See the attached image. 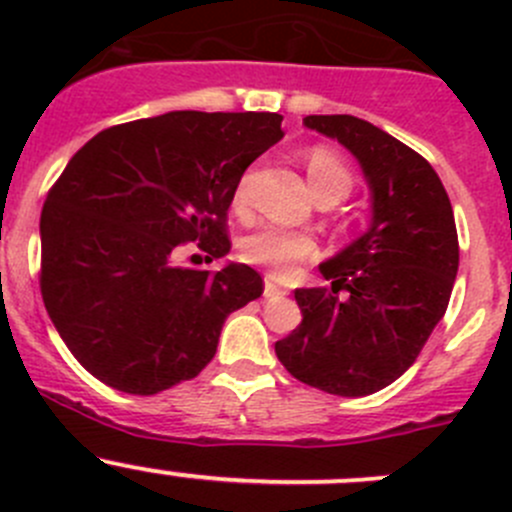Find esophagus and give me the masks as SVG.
I'll return each mask as SVG.
<instances>
[{
	"label": "esophagus",
	"instance_id": "obj_1",
	"mask_svg": "<svg viewBox=\"0 0 512 512\" xmlns=\"http://www.w3.org/2000/svg\"><path fill=\"white\" fill-rule=\"evenodd\" d=\"M285 289L277 287L272 277H265V299H277V297H285Z\"/></svg>",
	"mask_w": 512,
	"mask_h": 512
}]
</instances>
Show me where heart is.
<instances>
[{
  "instance_id": "obj_1",
  "label": "heart",
  "mask_w": 512,
  "mask_h": 512,
  "mask_svg": "<svg viewBox=\"0 0 512 512\" xmlns=\"http://www.w3.org/2000/svg\"><path fill=\"white\" fill-rule=\"evenodd\" d=\"M307 175L314 193H327V190H342L344 195L352 188V173L347 163L332 151V148L317 146L307 153ZM247 200V180H242L235 190V205ZM317 252V242L312 235L297 230H287L280 225H267L262 230L252 232L242 242V257L255 265L270 267L272 275L287 277L294 265Z\"/></svg>"
}]
</instances>
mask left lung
I'll return each mask as SVG.
<instances>
[{
    "instance_id": "8db88e82",
    "label": "left lung",
    "mask_w": 512,
    "mask_h": 512,
    "mask_svg": "<svg viewBox=\"0 0 512 512\" xmlns=\"http://www.w3.org/2000/svg\"><path fill=\"white\" fill-rule=\"evenodd\" d=\"M304 126L359 160L371 223L319 265L332 289H294L302 324L275 344V354L302 384L369 396L414 364L446 314L458 272L456 220L431 163L374 123L307 116Z\"/></svg>"
}]
</instances>
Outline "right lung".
Listing matches in <instances>:
<instances>
[{
	"mask_svg": "<svg viewBox=\"0 0 512 512\" xmlns=\"http://www.w3.org/2000/svg\"><path fill=\"white\" fill-rule=\"evenodd\" d=\"M285 136L280 113L170 111L91 138L41 210V297L69 352L111 389L195 379L227 314L262 294L252 267L178 265L185 242L225 257L247 165Z\"/></svg>",
	"mask_w": 512,
	"mask_h": 512,
	"instance_id": "obj_1",
	"label": "right lung"
}]
</instances>
